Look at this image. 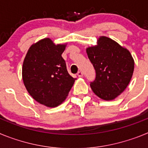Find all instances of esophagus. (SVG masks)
<instances>
[{"label":"esophagus","mask_w":148,"mask_h":148,"mask_svg":"<svg viewBox=\"0 0 148 148\" xmlns=\"http://www.w3.org/2000/svg\"><path fill=\"white\" fill-rule=\"evenodd\" d=\"M77 75H78V77L82 78V77L83 76V73H82V71H79V72H78V73H77Z\"/></svg>","instance_id":"obj_1"}]
</instances>
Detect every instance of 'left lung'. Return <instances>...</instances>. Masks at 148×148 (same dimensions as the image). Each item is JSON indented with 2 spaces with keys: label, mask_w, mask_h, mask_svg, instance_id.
Masks as SVG:
<instances>
[{
  "label": "left lung",
  "mask_w": 148,
  "mask_h": 148,
  "mask_svg": "<svg viewBox=\"0 0 148 148\" xmlns=\"http://www.w3.org/2000/svg\"><path fill=\"white\" fill-rule=\"evenodd\" d=\"M86 52L96 73L90 84L92 92L104 101H112L125 91L131 80L134 59L130 51L113 39L100 36L96 45Z\"/></svg>",
  "instance_id": "obj_1"
}]
</instances>
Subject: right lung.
Wrapping results in <instances>:
<instances>
[{"mask_svg": "<svg viewBox=\"0 0 148 148\" xmlns=\"http://www.w3.org/2000/svg\"><path fill=\"white\" fill-rule=\"evenodd\" d=\"M66 44L45 38L31 45L23 60L22 79L27 92L47 108L62 104L75 82L61 56Z\"/></svg>", "mask_w": 148, "mask_h": 148, "instance_id": "1", "label": "right lung"}]
</instances>
